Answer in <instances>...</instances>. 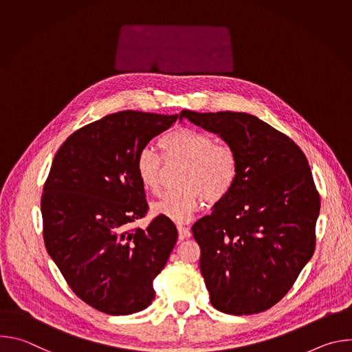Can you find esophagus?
Returning a JSON list of instances; mask_svg holds the SVG:
<instances>
[{
  "label": "esophagus",
  "instance_id": "34e87169",
  "mask_svg": "<svg viewBox=\"0 0 352 352\" xmlns=\"http://www.w3.org/2000/svg\"><path fill=\"white\" fill-rule=\"evenodd\" d=\"M178 238L182 241V239H186L190 236V230L188 227H184V226H178Z\"/></svg>",
  "mask_w": 352,
  "mask_h": 352
}]
</instances>
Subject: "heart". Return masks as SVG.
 <instances>
[{"label":"heart","instance_id":"b5f03b06","mask_svg":"<svg viewBox=\"0 0 352 352\" xmlns=\"http://www.w3.org/2000/svg\"><path fill=\"white\" fill-rule=\"evenodd\" d=\"M167 160L185 162L181 171L179 189L166 192L152 206L156 216L174 223H186L199 209L204 197L210 204L219 202L236 179L238 162L234 150L204 131L181 126L170 131L159 140ZM135 171L140 185L157 192L162 182V157L150 147L140 148L135 157Z\"/></svg>","mask_w":352,"mask_h":352}]
</instances>
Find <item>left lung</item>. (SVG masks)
<instances>
[{
	"instance_id": "1",
	"label": "left lung",
	"mask_w": 352,
	"mask_h": 352,
	"mask_svg": "<svg viewBox=\"0 0 352 352\" xmlns=\"http://www.w3.org/2000/svg\"><path fill=\"white\" fill-rule=\"evenodd\" d=\"M184 118L217 133L238 162L231 190L192 226L210 302L228 315L263 312L289 291L315 252L320 196L308 160L252 114L182 110Z\"/></svg>"
}]
</instances>
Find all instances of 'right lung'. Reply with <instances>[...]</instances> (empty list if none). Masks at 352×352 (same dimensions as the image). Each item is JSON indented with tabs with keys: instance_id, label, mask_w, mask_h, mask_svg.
<instances>
[{
	"instance_id": "add662e5",
	"label": "right lung",
	"mask_w": 352,
	"mask_h": 352,
	"mask_svg": "<svg viewBox=\"0 0 352 352\" xmlns=\"http://www.w3.org/2000/svg\"><path fill=\"white\" fill-rule=\"evenodd\" d=\"M177 117L106 116L74 132L53 160L41 196L45 249L72 291L100 312L131 315L155 299L153 280L178 231L162 216L131 228L147 213L135 157Z\"/></svg>"
}]
</instances>
